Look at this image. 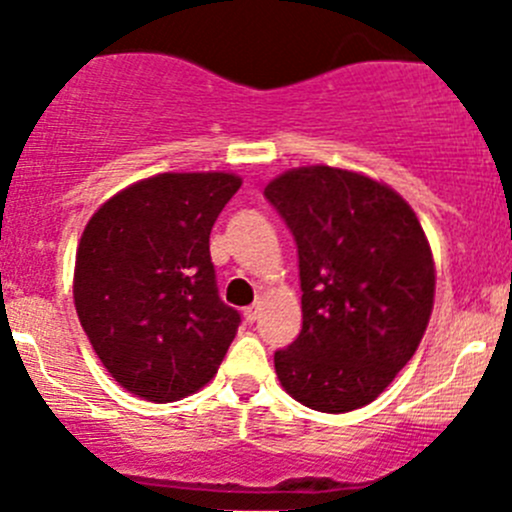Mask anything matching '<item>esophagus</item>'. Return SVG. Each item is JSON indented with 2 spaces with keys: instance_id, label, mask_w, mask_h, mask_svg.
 Here are the masks:
<instances>
[{
  "instance_id": "esophagus-1",
  "label": "esophagus",
  "mask_w": 512,
  "mask_h": 512,
  "mask_svg": "<svg viewBox=\"0 0 512 512\" xmlns=\"http://www.w3.org/2000/svg\"><path fill=\"white\" fill-rule=\"evenodd\" d=\"M257 313H260V305H257V303H255V305H247V308L242 310V315H245V321H247V323L255 321Z\"/></svg>"
}]
</instances>
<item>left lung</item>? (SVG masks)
Segmentation results:
<instances>
[{
	"label": "left lung",
	"mask_w": 512,
	"mask_h": 512,
	"mask_svg": "<svg viewBox=\"0 0 512 512\" xmlns=\"http://www.w3.org/2000/svg\"><path fill=\"white\" fill-rule=\"evenodd\" d=\"M298 245L303 331L275 351L283 389L315 412L376 399L417 351L434 260L417 214L381 181L300 166L265 186Z\"/></svg>",
	"instance_id": "8db88e82"
}]
</instances>
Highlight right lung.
Segmentation results:
<instances>
[{
	"instance_id": "right-lung-1",
	"label": "right lung",
	"mask_w": 512,
	"mask_h": 512,
	"mask_svg": "<svg viewBox=\"0 0 512 512\" xmlns=\"http://www.w3.org/2000/svg\"><path fill=\"white\" fill-rule=\"evenodd\" d=\"M242 179L159 174L118 191L85 224L75 310L108 374L166 404L214 379L240 313L217 293L209 232Z\"/></svg>"
}]
</instances>
